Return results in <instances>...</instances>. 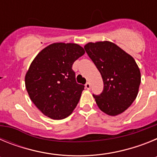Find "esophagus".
Instances as JSON below:
<instances>
[{
	"mask_svg": "<svg viewBox=\"0 0 157 157\" xmlns=\"http://www.w3.org/2000/svg\"><path fill=\"white\" fill-rule=\"evenodd\" d=\"M85 86H86V88L87 89V90H90V83L86 82V83Z\"/></svg>",
	"mask_w": 157,
	"mask_h": 157,
	"instance_id": "obj_1",
	"label": "esophagus"
}]
</instances>
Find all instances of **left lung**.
<instances>
[{
	"label": "left lung",
	"instance_id": "8db88e82",
	"mask_svg": "<svg viewBox=\"0 0 157 157\" xmlns=\"http://www.w3.org/2000/svg\"><path fill=\"white\" fill-rule=\"evenodd\" d=\"M86 52L100 71L104 90L93 95L101 111L109 116L121 114L137 98L141 73L132 56L110 41L90 42Z\"/></svg>",
	"mask_w": 157,
	"mask_h": 157
}]
</instances>
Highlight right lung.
Listing matches in <instances>:
<instances>
[{"mask_svg": "<svg viewBox=\"0 0 157 157\" xmlns=\"http://www.w3.org/2000/svg\"><path fill=\"white\" fill-rule=\"evenodd\" d=\"M84 53L78 44L53 43L32 61L25 85L32 102L45 116L63 120L75 109L85 86L76 82L72 65Z\"/></svg>", "mask_w": 157, "mask_h": 157, "instance_id": "obj_1", "label": "right lung"}]
</instances>
